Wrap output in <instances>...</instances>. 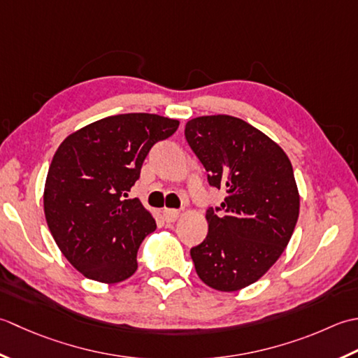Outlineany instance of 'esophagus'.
<instances>
[{"mask_svg": "<svg viewBox=\"0 0 358 358\" xmlns=\"http://www.w3.org/2000/svg\"><path fill=\"white\" fill-rule=\"evenodd\" d=\"M179 216H180V211H178V210H171V208L164 210V217L166 222H174Z\"/></svg>", "mask_w": 358, "mask_h": 358, "instance_id": "34e87169", "label": "esophagus"}]
</instances>
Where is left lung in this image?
<instances>
[{
  "mask_svg": "<svg viewBox=\"0 0 358 358\" xmlns=\"http://www.w3.org/2000/svg\"><path fill=\"white\" fill-rule=\"evenodd\" d=\"M185 138L208 184L227 192L207 210L206 239L189 250L196 273L221 292L250 286L281 257L298 221L290 160L259 129L225 114L188 120Z\"/></svg>",
  "mask_w": 358,
  "mask_h": 358,
  "instance_id": "obj_1",
  "label": "left lung"
}]
</instances>
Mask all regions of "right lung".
<instances>
[{"instance_id":"1","label":"right lung","mask_w":358,"mask_h":358,"mask_svg":"<svg viewBox=\"0 0 358 358\" xmlns=\"http://www.w3.org/2000/svg\"><path fill=\"white\" fill-rule=\"evenodd\" d=\"M178 120L117 114L62 142L45 185V215L58 249L86 278L120 282L137 271V250L156 221L128 192L152 145L176 133Z\"/></svg>"}]
</instances>
